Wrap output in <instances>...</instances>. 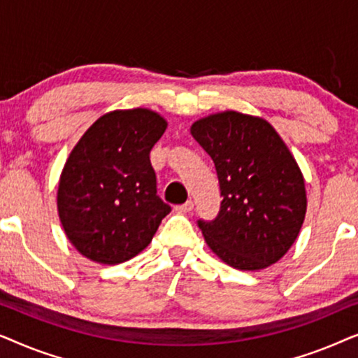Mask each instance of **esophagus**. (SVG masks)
<instances>
[{"label":"esophagus","mask_w":358,"mask_h":358,"mask_svg":"<svg viewBox=\"0 0 358 358\" xmlns=\"http://www.w3.org/2000/svg\"><path fill=\"white\" fill-rule=\"evenodd\" d=\"M176 210H179V212H192L194 210V202L192 200H187V202L179 205V207H176Z\"/></svg>","instance_id":"1"}]
</instances>
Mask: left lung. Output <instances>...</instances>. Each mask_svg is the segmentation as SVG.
Instances as JSON below:
<instances>
[{"label":"left lung","instance_id":"left-lung-1","mask_svg":"<svg viewBox=\"0 0 358 358\" xmlns=\"http://www.w3.org/2000/svg\"><path fill=\"white\" fill-rule=\"evenodd\" d=\"M190 134L213 159L222 205L199 220L210 249L239 271H261L285 256L306 213L305 179L275 129L227 110L194 122Z\"/></svg>","mask_w":358,"mask_h":358}]
</instances>
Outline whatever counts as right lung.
I'll list each match as a JSON object with an SVG mask.
<instances>
[{"mask_svg": "<svg viewBox=\"0 0 358 358\" xmlns=\"http://www.w3.org/2000/svg\"><path fill=\"white\" fill-rule=\"evenodd\" d=\"M168 122L150 109L99 117L68 156L57 207L66 238L99 264L135 257L171 212L156 194L150 151Z\"/></svg>", "mask_w": 358, "mask_h": 358, "instance_id": "1", "label": "right lung"}]
</instances>
